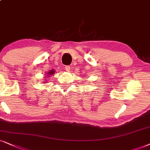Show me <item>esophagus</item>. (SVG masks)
Listing matches in <instances>:
<instances>
[{
  "mask_svg": "<svg viewBox=\"0 0 150 150\" xmlns=\"http://www.w3.org/2000/svg\"><path fill=\"white\" fill-rule=\"evenodd\" d=\"M64 69H65L66 71L69 72V71H70V70H71V67H70L69 66H66L65 68H64Z\"/></svg>",
  "mask_w": 150,
  "mask_h": 150,
  "instance_id": "esophagus-1",
  "label": "esophagus"
}]
</instances>
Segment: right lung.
Wrapping results in <instances>:
<instances>
[{"label": "right lung", "instance_id": "obj_1", "mask_svg": "<svg viewBox=\"0 0 150 150\" xmlns=\"http://www.w3.org/2000/svg\"><path fill=\"white\" fill-rule=\"evenodd\" d=\"M54 73V71H50L49 72V73H48V75H52V74Z\"/></svg>", "mask_w": 150, "mask_h": 150}]
</instances>
